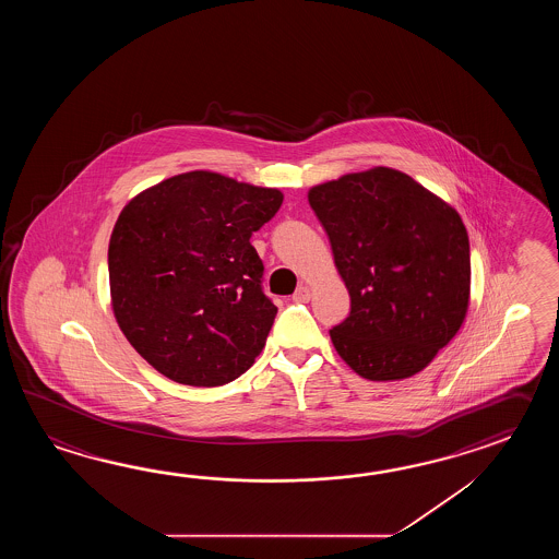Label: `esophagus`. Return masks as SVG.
I'll return each mask as SVG.
<instances>
[{"label":"esophagus","instance_id":"obj_1","mask_svg":"<svg viewBox=\"0 0 559 559\" xmlns=\"http://www.w3.org/2000/svg\"><path fill=\"white\" fill-rule=\"evenodd\" d=\"M309 297H311V289H309L308 285H299L296 289V294H294V301L297 304H306L309 301Z\"/></svg>","mask_w":559,"mask_h":559}]
</instances>
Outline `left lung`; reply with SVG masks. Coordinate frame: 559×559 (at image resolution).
I'll return each mask as SVG.
<instances>
[{
  "instance_id": "8db88e82",
  "label": "left lung",
  "mask_w": 559,
  "mask_h": 559,
  "mask_svg": "<svg viewBox=\"0 0 559 559\" xmlns=\"http://www.w3.org/2000/svg\"><path fill=\"white\" fill-rule=\"evenodd\" d=\"M352 311L330 330L357 376L405 380L428 368L469 308V239L460 214L392 167L313 186Z\"/></svg>"
}]
</instances>
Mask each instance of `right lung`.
<instances>
[{"label":"right lung","instance_id":"obj_1","mask_svg":"<svg viewBox=\"0 0 559 559\" xmlns=\"http://www.w3.org/2000/svg\"><path fill=\"white\" fill-rule=\"evenodd\" d=\"M282 202L275 188L195 169L126 203L107 250L111 309L162 376L215 388L262 354L277 308L250 238Z\"/></svg>","mask_w":559,"mask_h":559}]
</instances>
